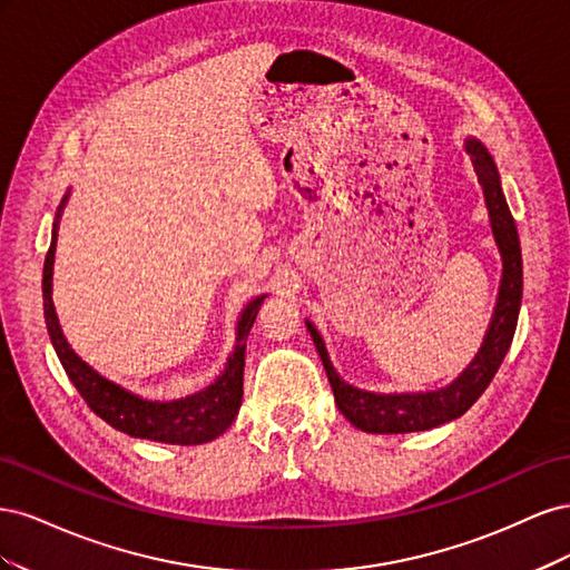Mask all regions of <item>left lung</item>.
Masks as SVG:
<instances>
[{
	"label": "left lung",
	"instance_id": "left-lung-1",
	"mask_svg": "<svg viewBox=\"0 0 570 570\" xmlns=\"http://www.w3.org/2000/svg\"><path fill=\"white\" fill-rule=\"evenodd\" d=\"M465 151L473 161L478 183L482 187V197H485L490 228L494 235V243L502 256V281H499V295L494 312L488 325V333L482 337V344L473 361L465 366L459 377L450 385L430 392H368L350 385L342 381L335 371L331 356H327L325 342L316 325L306 321V331L312 333L316 352L323 361V368L331 381L335 404L342 411V416L352 425H356L364 433L377 435H396V433H419V430L438 428L442 423H450L469 411L478 396L485 392L492 383L497 368L511 347V340L515 333V323H519L521 312V297H523V258H521V243L519 230H515V220L509 212V204L502 189V178H499L497 164L488 147L482 145L478 137H465L463 142Z\"/></svg>",
	"mask_w": 570,
	"mask_h": 570
}]
</instances>
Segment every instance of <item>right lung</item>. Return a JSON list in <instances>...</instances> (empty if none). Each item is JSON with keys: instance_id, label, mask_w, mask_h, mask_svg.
Here are the masks:
<instances>
[{"instance_id": "add662e5", "label": "right lung", "mask_w": 570, "mask_h": 570, "mask_svg": "<svg viewBox=\"0 0 570 570\" xmlns=\"http://www.w3.org/2000/svg\"><path fill=\"white\" fill-rule=\"evenodd\" d=\"M71 197L66 193L59 209L55 226H51V245L45 258L42 271V299H45V323L55 352L61 361L66 375L80 392V396L88 406L97 413L101 421H107L111 428L120 430L130 438L151 440V442H166V444H204L212 442L218 435L226 433L233 425L239 406H243V373H245V350H247V335L254 325V318L262 308L266 295L256 297L247 304L235 327V350L226 361V368L216 377V381L195 394H187L183 400L170 402H154L145 396L135 394L126 387H120L105 375H99L90 364L71 350L68 344L59 318L55 302H51V278H55V252H57V233H59V218L63 206Z\"/></svg>"}]
</instances>
